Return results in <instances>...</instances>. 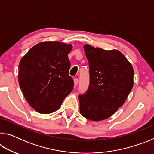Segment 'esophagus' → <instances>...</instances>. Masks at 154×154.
Listing matches in <instances>:
<instances>
[{
	"label": "esophagus",
	"mask_w": 154,
	"mask_h": 154,
	"mask_svg": "<svg viewBox=\"0 0 154 154\" xmlns=\"http://www.w3.org/2000/svg\"><path fill=\"white\" fill-rule=\"evenodd\" d=\"M78 83H79V79H78L77 78H75V79H74V84H75V86L77 85Z\"/></svg>",
	"instance_id": "34e87169"
}]
</instances>
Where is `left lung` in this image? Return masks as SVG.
Wrapping results in <instances>:
<instances>
[{"label":"left lung","instance_id":"left-lung-1","mask_svg":"<svg viewBox=\"0 0 154 154\" xmlns=\"http://www.w3.org/2000/svg\"><path fill=\"white\" fill-rule=\"evenodd\" d=\"M89 62L90 85L79 96L80 113L92 121L111 117L124 105L133 87L134 70L124 54L116 49L83 46Z\"/></svg>","mask_w":154,"mask_h":154}]
</instances>
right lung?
Here are the masks:
<instances>
[{
	"label": "right lung",
	"instance_id": "1",
	"mask_svg": "<svg viewBox=\"0 0 154 154\" xmlns=\"http://www.w3.org/2000/svg\"><path fill=\"white\" fill-rule=\"evenodd\" d=\"M72 48L71 44L44 41L33 46L21 59L18 70L21 90L38 113L58 110L73 89L68 58Z\"/></svg>",
	"mask_w": 154,
	"mask_h": 154
}]
</instances>
